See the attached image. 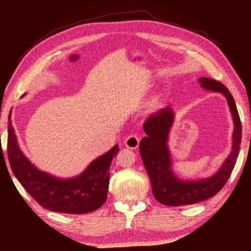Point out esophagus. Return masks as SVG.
<instances>
[{"instance_id": "obj_1", "label": "esophagus", "mask_w": 251, "mask_h": 251, "mask_svg": "<svg viewBox=\"0 0 251 251\" xmlns=\"http://www.w3.org/2000/svg\"><path fill=\"white\" fill-rule=\"evenodd\" d=\"M139 142H140V139L137 135H130L125 139L124 143H125V146L127 148L135 150L139 146Z\"/></svg>"}]
</instances>
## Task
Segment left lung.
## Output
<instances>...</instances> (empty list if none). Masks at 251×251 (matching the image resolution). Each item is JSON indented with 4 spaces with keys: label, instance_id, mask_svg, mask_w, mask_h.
Returning a JSON list of instances; mask_svg holds the SVG:
<instances>
[{
    "label": "left lung",
    "instance_id": "8db88e82",
    "mask_svg": "<svg viewBox=\"0 0 251 251\" xmlns=\"http://www.w3.org/2000/svg\"><path fill=\"white\" fill-rule=\"evenodd\" d=\"M199 82L201 87L221 92L226 97L234 123L232 151L219 172L212 176L199 181L178 180L171 170V158L167 146L168 135L174 121L173 110L166 107L157 114L151 115L143 125L147 137L141 140L139 150L150 178L154 198L165 205L194 204L216 196L226 184L239 154L241 122L231 93L223 83L208 77H201Z\"/></svg>",
    "mask_w": 251,
    "mask_h": 251
}]
</instances>
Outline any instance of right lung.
Here are the masks:
<instances>
[{"label": "right lung", "mask_w": 251, "mask_h": 251, "mask_svg": "<svg viewBox=\"0 0 251 251\" xmlns=\"http://www.w3.org/2000/svg\"><path fill=\"white\" fill-rule=\"evenodd\" d=\"M8 158L18 181L44 208L64 213L82 214L99 208L107 199L109 169L119 152L115 145L93 161L78 176L59 180L35 168L22 153L11 123L8 122Z\"/></svg>", "instance_id": "right-lung-1"}]
</instances>
